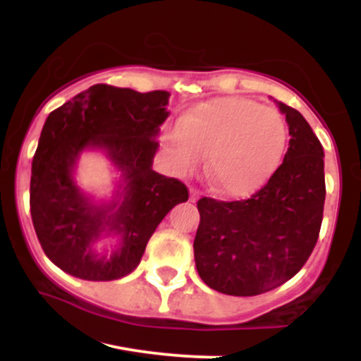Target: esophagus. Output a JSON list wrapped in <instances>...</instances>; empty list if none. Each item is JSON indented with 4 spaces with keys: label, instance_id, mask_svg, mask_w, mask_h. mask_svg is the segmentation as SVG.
<instances>
[{
    "label": "esophagus",
    "instance_id": "34e87169",
    "mask_svg": "<svg viewBox=\"0 0 361 361\" xmlns=\"http://www.w3.org/2000/svg\"><path fill=\"white\" fill-rule=\"evenodd\" d=\"M198 198V190L197 188H190V200L195 202Z\"/></svg>",
    "mask_w": 361,
    "mask_h": 361
}]
</instances>
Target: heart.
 <instances>
[{
  "label": "heart",
  "instance_id": "obj_1",
  "mask_svg": "<svg viewBox=\"0 0 361 361\" xmlns=\"http://www.w3.org/2000/svg\"><path fill=\"white\" fill-rule=\"evenodd\" d=\"M287 137L280 111L246 98L202 103L164 130L181 171H193L209 152L207 171L219 192L233 197L264 183L283 157Z\"/></svg>",
  "mask_w": 361,
  "mask_h": 361
}]
</instances>
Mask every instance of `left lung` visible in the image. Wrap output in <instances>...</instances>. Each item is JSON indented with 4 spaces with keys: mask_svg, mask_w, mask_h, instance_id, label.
I'll return each mask as SVG.
<instances>
[{
    "mask_svg": "<svg viewBox=\"0 0 361 361\" xmlns=\"http://www.w3.org/2000/svg\"><path fill=\"white\" fill-rule=\"evenodd\" d=\"M288 123L283 163L246 200H198L195 264L226 295L270 292L300 271L316 246L324 210V151L300 111L280 103Z\"/></svg>",
    "mask_w": 361,
    "mask_h": 361,
    "instance_id": "obj_1",
    "label": "left lung"
}]
</instances>
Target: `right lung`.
I'll use <instances>...</instances> for the list:
<instances>
[{"instance_id":"obj_1","label":"right lung","mask_w":361,"mask_h":361,"mask_svg":"<svg viewBox=\"0 0 361 361\" xmlns=\"http://www.w3.org/2000/svg\"><path fill=\"white\" fill-rule=\"evenodd\" d=\"M168 98V91L94 85L49 114L32 161L30 214L40 246L62 271L91 281L128 275L164 215L188 200L180 180L152 169ZM86 148H100L119 169L110 204L91 202L73 181ZM102 235L119 238L110 257L92 250Z\"/></svg>"}]
</instances>
